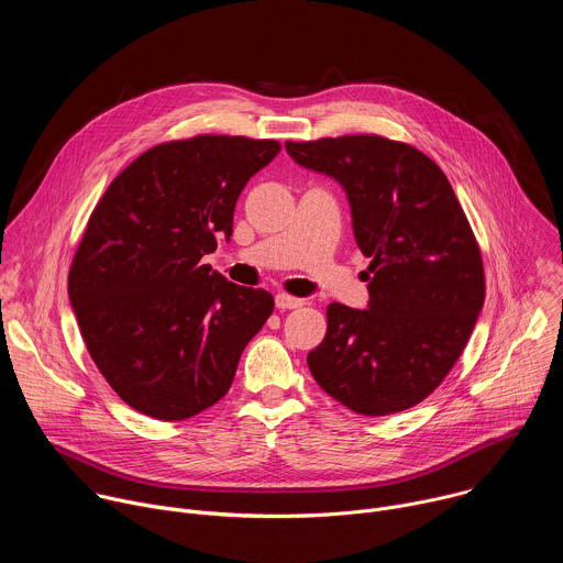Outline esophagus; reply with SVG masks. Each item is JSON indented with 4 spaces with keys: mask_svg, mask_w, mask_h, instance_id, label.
<instances>
[{
    "mask_svg": "<svg viewBox=\"0 0 563 563\" xmlns=\"http://www.w3.org/2000/svg\"><path fill=\"white\" fill-rule=\"evenodd\" d=\"M274 302H276L278 309H296V307L302 305L300 298H294V296H287V294H276Z\"/></svg>",
    "mask_w": 563,
    "mask_h": 563,
    "instance_id": "esophagus-1",
    "label": "esophagus"
}]
</instances>
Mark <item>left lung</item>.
<instances>
[{"label": "left lung", "instance_id": "1", "mask_svg": "<svg viewBox=\"0 0 563 563\" xmlns=\"http://www.w3.org/2000/svg\"><path fill=\"white\" fill-rule=\"evenodd\" d=\"M302 169L334 178L372 258L367 309L328 307V334L307 354L316 383L365 417L408 410L461 356L484 307V265L437 163L378 135L285 142Z\"/></svg>", "mask_w": 563, "mask_h": 563}]
</instances>
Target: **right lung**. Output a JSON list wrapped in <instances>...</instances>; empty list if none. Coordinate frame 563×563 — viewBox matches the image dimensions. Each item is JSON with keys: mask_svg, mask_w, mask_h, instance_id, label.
I'll use <instances>...</instances> for the list:
<instances>
[{"mask_svg": "<svg viewBox=\"0 0 563 563\" xmlns=\"http://www.w3.org/2000/svg\"><path fill=\"white\" fill-rule=\"evenodd\" d=\"M274 140L198 135L157 144L109 185L68 274L91 358L133 410L185 421L231 387L240 354L274 311L265 289L202 263L233 233L252 176Z\"/></svg>", "mask_w": 563, "mask_h": 563, "instance_id": "right-lung-1", "label": "right lung"}]
</instances>
